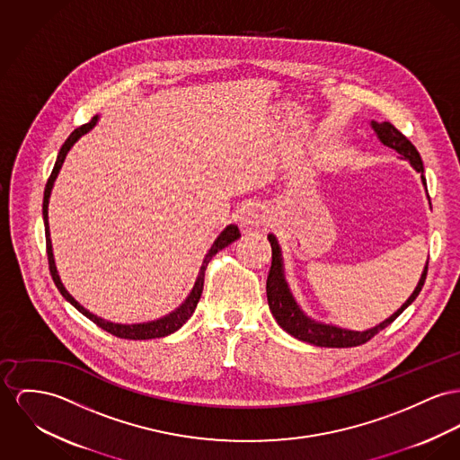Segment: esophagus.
Listing matches in <instances>:
<instances>
[{
	"instance_id": "34e87169",
	"label": "esophagus",
	"mask_w": 460,
	"mask_h": 460,
	"mask_svg": "<svg viewBox=\"0 0 460 460\" xmlns=\"http://www.w3.org/2000/svg\"><path fill=\"white\" fill-rule=\"evenodd\" d=\"M265 221V211L258 204H247L239 215V223L244 230H254Z\"/></svg>"
}]
</instances>
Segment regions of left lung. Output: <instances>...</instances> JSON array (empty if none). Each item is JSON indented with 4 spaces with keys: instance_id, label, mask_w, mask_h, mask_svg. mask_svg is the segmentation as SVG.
Listing matches in <instances>:
<instances>
[{
    "instance_id": "left-lung-1",
    "label": "left lung",
    "mask_w": 460,
    "mask_h": 460,
    "mask_svg": "<svg viewBox=\"0 0 460 460\" xmlns=\"http://www.w3.org/2000/svg\"><path fill=\"white\" fill-rule=\"evenodd\" d=\"M371 127L375 128L378 139L394 148L398 154L402 155L404 158L410 160V164L424 174V164L422 158L417 152V148L411 145V141L399 132L398 128L391 122H371ZM422 181L426 184V178L422 176ZM269 241L272 245V265H270V272L267 277V300H269V306L276 317L279 326L282 330H286L289 335H293L302 341H308L314 343L317 347H358L369 341L371 338L375 337L376 333H380L382 330H385L391 323H394V319L398 317L399 314L408 305H411V302L419 296V293L422 291V286L426 282V276H428V265L424 269V274L419 280V286L415 288V291L411 293V296L404 302V305L399 308L398 312H394L389 319H385L384 323H380L378 326L367 330V332H349V330H341L337 326H330V324H321L315 321H310L304 312L298 308L295 304L288 284L282 276V258H280V249L277 244L276 237L270 234Z\"/></svg>"
}]
</instances>
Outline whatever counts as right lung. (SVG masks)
Wrapping results in <instances>:
<instances>
[{"label": "right lung", "mask_w": 460, "mask_h": 460, "mask_svg": "<svg viewBox=\"0 0 460 460\" xmlns=\"http://www.w3.org/2000/svg\"><path fill=\"white\" fill-rule=\"evenodd\" d=\"M97 122V117H93L91 122L84 123L80 125L78 128H75L69 137L64 141L62 145L61 152L58 155V160H56V165L52 169V174L49 178V181L45 184V193H43V221H45V239H47V256H49V269H50V274L52 279L58 286V289L61 291L62 296L75 306L76 310H80L85 317H89L93 323H95L99 328H102L104 332L115 335V337L125 338V340H150V338H162L174 333L176 330H180L183 326L184 323L190 319V315L193 314L195 306L200 300V295H202V289H204V276H206V269H208V263L211 261V258L215 256L217 251H221L223 247H226L228 244H232L234 241H237L241 237V230L239 226L235 225H230L226 226L219 237L216 239L215 244L209 249V252L206 254L204 258V263L200 267V272L197 277V282L190 293V296L184 300L183 305L180 306L178 310H174L172 314L154 321V323H145V324H115V323H110V321H104L97 315L91 314L89 310H85L84 306L80 305L67 291L66 288L62 286L61 279L58 276V269H56V263H54V254H52V243H50V232H49V197H50V191H52V184L56 181L58 174H59V169H61L62 162L66 158V154L69 152V148L85 134L93 128V125Z\"/></svg>", "instance_id": "obj_1"}]
</instances>
